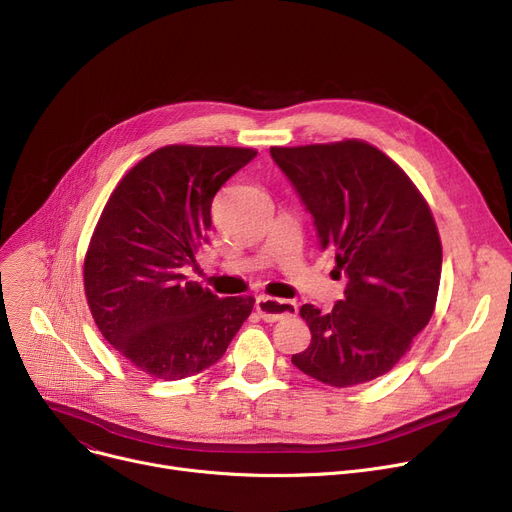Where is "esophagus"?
<instances>
[{"instance_id": "34e87169", "label": "esophagus", "mask_w": 512, "mask_h": 512, "mask_svg": "<svg viewBox=\"0 0 512 512\" xmlns=\"http://www.w3.org/2000/svg\"><path fill=\"white\" fill-rule=\"evenodd\" d=\"M255 309L259 311V315L267 321V324H274V321H280V319H286V317H294V315L299 313L297 303L267 297V294H261V297H257Z\"/></svg>"}]
</instances>
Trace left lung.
Wrapping results in <instances>:
<instances>
[{
	"mask_svg": "<svg viewBox=\"0 0 512 512\" xmlns=\"http://www.w3.org/2000/svg\"><path fill=\"white\" fill-rule=\"evenodd\" d=\"M270 153L315 218L319 247L348 278L330 313L301 307L311 344L292 363L334 388L380 378L436 309L442 242L432 209L405 170L365 141Z\"/></svg>",
	"mask_w": 512,
	"mask_h": 512,
	"instance_id": "obj_1",
	"label": "left lung"
}]
</instances>
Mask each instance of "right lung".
I'll return each mask as SVG.
<instances>
[{"label": "right lung", "instance_id": "add662e5", "mask_svg": "<svg viewBox=\"0 0 512 512\" xmlns=\"http://www.w3.org/2000/svg\"><path fill=\"white\" fill-rule=\"evenodd\" d=\"M255 155L159 147L124 174L99 215L85 297L101 336L151 378L174 382L207 369L253 311V297L218 299L182 270L207 240L215 193Z\"/></svg>", "mask_w": 512, "mask_h": 512}]
</instances>
